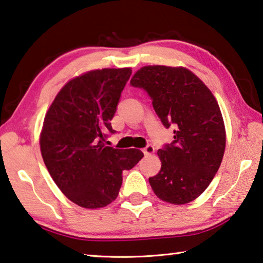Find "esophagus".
I'll return each mask as SVG.
<instances>
[{
    "instance_id": "esophagus-1",
    "label": "esophagus",
    "mask_w": 263,
    "mask_h": 263,
    "mask_svg": "<svg viewBox=\"0 0 263 263\" xmlns=\"http://www.w3.org/2000/svg\"><path fill=\"white\" fill-rule=\"evenodd\" d=\"M143 151H144L145 154H151V153L154 152V147L152 146L151 144H147L146 146H145V147L143 148Z\"/></svg>"
}]
</instances>
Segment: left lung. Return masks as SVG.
<instances>
[{
    "instance_id": "8db88e82",
    "label": "left lung",
    "mask_w": 263,
    "mask_h": 263,
    "mask_svg": "<svg viewBox=\"0 0 263 263\" xmlns=\"http://www.w3.org/2000/svg\"><path fill=\"white\" fill-rule=\"evenodd\" d=\"M130 84L146 91L162 125L174 128V140L158 151L161 168L148 179L153 192L174 205L193 201L211 184L222 161L226 132L218 102L185 68L144 66Z\"/></svg>"
}]
</instances>
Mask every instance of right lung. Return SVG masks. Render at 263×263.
Returning <instances> with one entry per match:
<instances>
[{"mask_svg": "<svg viewBox=\"0 0 263 263\" xmlns=\"http://www.w3.org/2000/svg\"><path fill=\"white\" fill-rule=\"evenodd\" d=\"M132 73L102 69L63 86L45 115L40 144L44 164L65 197L84 208L109 205L119 193L123 171L143 158L137 148L106 146L111 120Z\"/></svg>", "mask_w": 263, "mask_h": 263, "instance_id": "right-lung-1", "label": "right lung"}]
</instances>
